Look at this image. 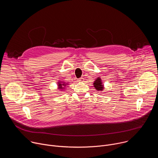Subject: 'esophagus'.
I'll list each match as a JSON object with an SVG mask.
<instances>
[{
	"label": "esophagus",
	"instance_id": "34e87169",
	"mask_svg": "<svg viewBox=\"0 0 158 158\" xmlns=\"http://www.w3.org/2000/svg\"><path fill=\"white\" fill-rule=\"evenodd\" d=\"M78 81H79V82H83V81H84V78H82V77L79 78V79H78Z\"/></svg>",
	"mask_w": 158,
	"mask_h": 158
}]
</instances>
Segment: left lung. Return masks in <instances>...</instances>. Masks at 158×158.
Here are the masks:
<instances>
[{
    "instance_id": "obj_1",
    "label": "left lung",
    "mask_w": 158,
    "mask_h": 158,
    "mask_svg": "<svg viewBox=\"0 0 158 158\" xmlns=\"http://www.w3.org/2000/svg\"><path fill=\"white\" fill-rule=\"evenodd\" d=\"M94 86L98 91H102L104 89V85H102V82L101 79L100 77H98L96 80L94 82Z\"/></svg>"
}]
</instances>
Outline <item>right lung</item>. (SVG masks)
Instances as JSON below:
<instances>
[{
	"label": "right lung",
	"instance_id": "add662e5",
	"mask_svg": "<svg viewBox=\"0 0 158 158\" xmlns=\"http://www.w3.org/2000/svg\"><path fill=\"white\" fill-rule=\"evenodd\" d=\"M67 84H65V83H64V82H62V83H59L58 84V86H59V88L60 89H62V88H64V87L63 86H65Z\"/></svg>",
	"mask_w": 158,
	"mask_h": 158
}]
</instances>
